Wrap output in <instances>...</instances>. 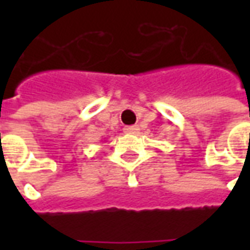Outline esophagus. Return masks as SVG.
Listing matches in <instances>:
<instances>
[{"label": "esophagus", "mask_w": 250, "mask_h": 250, "mask_svg": "<svg viewBox=\"0 0 250 250\" xmlns=\"http://www.w3.org/2000/svg\"><path fill=\"white\" fill-rule=\"evenodd\" d=\"M138 130H139L138 125H127V127H125V134H135V132H138Z\"/></svg>", "instance_id": "obj_1"}]
</instances>
